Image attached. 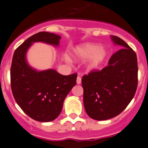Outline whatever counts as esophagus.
<instances>
[{"instance_id":"1","label":"esophagus","mask_w":148,"mask_h":148,"mask_svg":"<svg viewBox=\"0 0 148 148\" xmlns=\"http://www.w3.org/2000/svg\"><path fill=\"white\" fill-rule=\"evenodd\" d=\"M77 84H81V77L80 76H78L77 77Z\"/></svg>"}]
</instances>
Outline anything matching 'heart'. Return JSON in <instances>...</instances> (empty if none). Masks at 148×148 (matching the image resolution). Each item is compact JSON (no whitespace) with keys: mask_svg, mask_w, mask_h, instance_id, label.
<instances>
[{"mask_svg":"<svg viewBox=\"0 0 148 148\" xmlns=\"http://www.w3.org/2000/svg\"><path fill=\"white\" fill-rule=\"evenodd\" d=\"M75 56L80 60L88 59L87 68L90 70L97 68L108 56V51L104 47L96 43H86L77 47L74 50Z\"/></svg>","mask_w":148,"mask_h":148,"instance_id":"heart-1","label":"heart"}]
</instances>
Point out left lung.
Masks as SVG:
<instances>
[{"label":"left lung","instance_id":"8db88e82","mask_svg":"<svg viewBox=\"0 0 148 148\" xmlns=\"http://www.w3.org/2000/svg\"><path fill=\"white\" fill-rule=\"evenodd\" d=\"M121 49L114 53L108 65L83 76L84 104L91 118L105 120L117 116L133 99L138 86V61L126 42L111 35Z\"/></svg>","mask_w":148,"mask_h":148}]
</instances>
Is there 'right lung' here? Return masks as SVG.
Listing matches in <instances>:
<instances>
[{"label":"right lung","mask_w":148,"mask_h":148,"mask_svg":"<svg viewBox=\"0 0 148 148\" xmlns=\"http://www.w3.org/2000/svg\"><path fill=\"white\" fill-rule=\"evenodd\" d=\"M61 37L41 32L32 35L14 52L10 68V84L13 97L22 110L33 120L49 122L58 117L63 102L76 85L77 74L64 76L49 69L37 71L27 64L26 52L34 42L58 46Z\"/></svg>","instance_id":"1"}]
</instances>
